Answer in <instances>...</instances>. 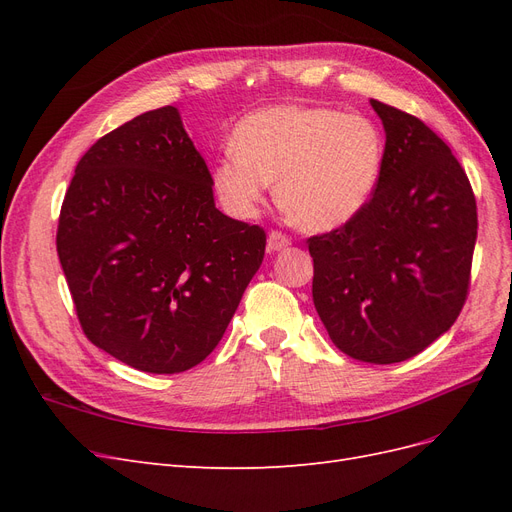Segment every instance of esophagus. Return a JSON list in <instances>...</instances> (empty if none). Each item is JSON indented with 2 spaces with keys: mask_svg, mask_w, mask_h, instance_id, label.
I'll use <instances>...</instances> for the list:
<instances>
[{
  "mask_svg": "<svg viewBox=\"0 0 512 512\" xmlns=\"http://www.w3.org/2000/svg\"><path fill=\"white\" fill-rule=\"evenodd\" d=\"M267 247H269V252H282V250H288V247H290V239H288L286 235H282V232L273 230L271 235H269Z\"/></svg>",
  "mask_w": 512,
  "mask_h": 512,
  "instance_id": "obj_1",
  "label": "esophagus"
}]
</instances>
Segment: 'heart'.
<instances>
[{"instance_id": "obj_1", "label": "heart", "mask_w": 512, "mask_h": 512, "mask_svg": "<svg viewBox=\"0 0 512 512\" xmlns=\"http://www.w3.org/2000/svg\"><path fill=\"white\" fill-rule=\"evenodd\" d=\"M380 128L335 108L284 104L262 108L232 134V151L213 168L222 207L250 220L275 181L277 207L292 226L331 232L352 222L374 196L384 168Z\"/></svg>"}]
</instances>
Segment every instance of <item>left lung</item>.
Segmentation results:
<instances>
[{
    "label": "left lung",
    "instance_id": "8db88e82",
    "mask_svg": "<svg viewBox=\"0 0 512 512\" xmlns=\"http://www.w3.org/2000/svg\"><path fill=\"white\" fill-rule=\"evenodd\" d=\"M386 134L378 188L352 222L312 237V297L333 344L389 365L453 327L476 245L472 185L421 119L371 100Z\"/></svg>",
    "mask_w": 512,
    "mask_h": 512
}]
</instances>
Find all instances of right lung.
Masks as SVG:
<instances>
[{
  "label": "right lung",
  "mask_w": 512,
  "mask_h": 512,
  "mask_svg": "<svg viewBox=\"0 0 512 512\" xmlns=\"http://www.w3.org/2000/svg\"><path fill=\"white\" fill-rule=\"evenodd\" d=\"M175 106L102 136L76 164L57 254L81 327L147 374H179L220 344L267 235L224 215Z\"/></svg>",
  "instance_id": "1"
}]
</instances>
